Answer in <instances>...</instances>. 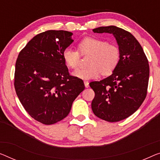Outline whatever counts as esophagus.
Listing matches in <instances>:
<instances>
[{"instance_id":"obj_1","label":"esophagus","mask_w":160,"mask_h":160,"mask_svg":"<svg viewBox=\"0 0 160 160\" xmlns=\"http://www.w3.org/2000/svg\"><path fill=\"white\" fill-rule=\"evenodd\" d=\"M84 84L85 88H89V82H88V81H84Z\"/></svg>"}]
</instances>
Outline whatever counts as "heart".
Instances as JSON below:
<instances>
[{"mask_svg":"<svg viewBox=\"0 0 160 160\" xmlns=\"http://www.w3.org/2000/svg\"><path fill=\"white\" fill-rule=\"evenodd\" d=\"M78 48L82 55L90 54L87 61L89 65L79 68L72 72L73 76L80 79H94L101 72L103 75H111L120 60L118 47L98 38L85 37L78 43ZM79 52L70 47L64 49L62 58L68 68H75L78 65L80 57Z\"/></svg>","mask_w":160,"mask_h":160,"instance_id":"1","label":"heart"}]
</instances>
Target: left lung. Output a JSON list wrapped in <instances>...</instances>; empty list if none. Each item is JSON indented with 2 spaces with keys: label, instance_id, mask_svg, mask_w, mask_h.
Wrapping results in <instances>:
<instances>
[{
  "label": "left lung",
  "instance_id": "8db88e82",
  "mask_svg": "<svg viewBox=\"0 0 160 160\" xmlns=\"http://www.w3.org/2000/svg\"><path fill=\"white\" fill-rule=\"evenodd\" d=\"M92 32L112 34L118 45L120 60L112 75L90 82L95 92L92 112L103 120L117 122L137 111L147 96L148 59L139 42L127 31L109 26L94 28Z\"/></svg>",
  "mask_w": 160,
  "mask_h": 160
}]
</instances>
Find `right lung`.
Instances as JSON below:
<instances>
[{"mask_svg": "<svg viewBox=\"0 0 160 160\" xmlns=\"http://www.w3.org/2000/svg\"><path fill=\"white\" fill-rule=\"evenodd\" d=\"M72 33L49 30L30 40L16 62L14 87L19 101L33 118L46 125L65 118L85 89L82 80L70 75L62 58Z\"/></svg>", "mask_w": 160, "mask_h": 160, "instance_id": "1", "label": "right lung"}]
</instances>
